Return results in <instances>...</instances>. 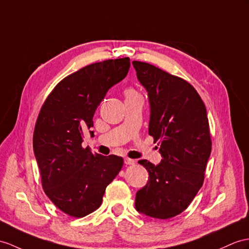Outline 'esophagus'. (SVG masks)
<instances>
[{
    "mask_svg": "<svg viewBox=\"0 0 249 249\" xmlns=\"http://www.w3.org/2000/svg\"><path fill=\"white\" fill-rule=\"evenodd\" d=\"M124 163H125V165H134L135 160L128 159V157H126V159H124Z\"/></svg>",
    "mask_w": 249,
    "mask_h": 249,
    "instance_id": "1",
    "label": "esophagus"
}]
</instances>
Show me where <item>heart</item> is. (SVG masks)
Instances as JSON below:
<instances>
[{
  "label": "heart",
  "instance_id": "obj_1",
  "mask_svg": "<svg viewBox=\"0 0 249 249\" xmlns=\"http://www.w3.org/2000/svg\"><path fill=\"white\" fill-rule=\"evenodd\" d=\"M138 95L136 90L134 89H128L125 90V96L126 97H131V96H136Z\"/></svg>",
  "mask_w": 249,
  "mask_h": 249
}]
</instances>
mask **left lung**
<instances>
[{
	"instance_id": "1",
	"label": "left lung",
	"mask_w": 249,
	"mask_h": 249,
	"mask_svg": "<svg viewBox=\"0 0 249 249\" xmlns=\"http://www.w3.org/2000/svg\"><path fill=\"white\" fill-rule=\"evenodd\" d=\"M137 79L147 89L150 104L149 135L160 144L162 160L138 162L149 173L136 193L135 208L155 219L183 212L201 189L211 153L206 107L196 89L184 79L154 65L133 61Z\"/></svg>"
}]
</instances>
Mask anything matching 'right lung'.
I'll list each match as a JSON object with an SVG mask.
<instances>
[{
  "label": "right lung",
  "mask_w": 249,
  "mask_h": 249,
  "mask_svg": "<svg viewBox=\"0 0 249 249\" xmlns=\"http://www.w3.org/2000/svg\"><path fill=\"white\" fill-rule=\"evenodd\" d=\"M129 69V58L89 64L60 81L41 107L33 143L42 187L71 216L83 217L99 208L107 186L123 168V157L94 154L81 143L107 90Z\"/></svg>",
  "instance_id": "obj_1"
}]
</instances>
